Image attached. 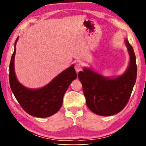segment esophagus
Instances as JSON below:
<instances>
[{
  "mask_svg": "<svg viewBox=\"0 0 146 146\" xmlns=\"http://www.w3.org/2000/svg\"><path fill=\"white\" fill-rule=\"evenodd\" d=\"M75 71L76 72H79V71H80L82 70V64L80 63H76L75 64Z\"/></svg>",
  "mask_w": 146,
  "mask_h": 146,
  "instance_id": "obj_1",
  "label": "esophagus"
}]
</instances>
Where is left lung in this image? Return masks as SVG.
<instances>
[{"mask_svg": "<svg viewBox=\"0 0 146 146\" xmlns=\"http://www.w3.org/2000/svg\"><path fill=\"white\" fill-rule=\"evenodd\" d=\"M129 63L122 75L106 77L91 68L78 73L88 108L95 114L111 116L121 111L127 104L137 79V67L134 50L125 39Z\"/></svg>", "mask_w": 146, "mask_h": 146, "instance_id": "obj_1", "label": "left lung"}]
</instances>
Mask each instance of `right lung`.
Segmentation results:
<instances>
[{"label": "right lung", "mask_w": 146, "mask_h": 146, "mask_svg": "<svg viewBox=\"0 0 146 146\" xmlns=\"http://www.w3.org/2000/svg\"><path fill=\"white\" fill-rule=\"evenodd\" d=\"M9 64V84L11 90L19 104L29 115L38 118L50 117L58 111L62 105L64 93L77 75L73 64L56 76L48 84L38 89L25 87L17 80L15 71V56L16 44Z\"/></svg>", "instance_id": "1"}]
</instances>
